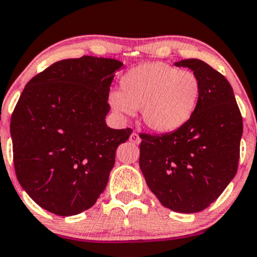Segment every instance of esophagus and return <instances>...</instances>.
Instances as JSON below:
<instances>
[{
  "label": "esophagus",
  "mask_w": 257,
  "mask_h": 257,
  "mask_svg": "<svg viewBox=\"0 0 257 257\" xmlns=\"http://www.w3.org/2000/svg\"><path fill=\"white\" fill-rule=\"evenodd\" d=\"M129 140H131V142H133V144H135V145H139L141 142V139H140V137H139V134H137V133H133V134L131 135V138H129Z\"/></svg>",
  "instance_id": "1"
}]
</instances>
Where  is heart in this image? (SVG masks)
Returning a JSON list of instances; mask_svg holds the SVG:
<instances>
[{
  "mask_svg": "<svg viewBox=\"0 0 257 257\" xmlns=\"http://www.w3.org/2000/svg\"><path fill=\"white\" fill-rule=\"evenodd\" d=\"M201 81L195 73L163 62H148L128 72L120 80V92L107 97L111 109L122 116L142 110L151 131L171 133L183 126L195 112Z\"/></svg>",
  "mask_w": 257,
  "mask_h": 257,
  "instance_id": "b5f03b06",
  "label": "heart"
}]
</instances>
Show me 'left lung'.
<instances>
[{"label": "left lung", "instance_id": "1", "mask_svg": "<svg viewBox=\"0 0 257 257\" xmlns=\"http://www.w3.org/2000/svg\"><path fill=\"white\" fill-rule=\"evenodd\" d=\"M175 66L189 68L200 79L196 110L177 131L142 134L139 164L164 207L196 213L214 202L236 175L243 122L224 75L197 58Z\"/></svg>", "mask_w": 257, "mask_h": 257}]
</instances>
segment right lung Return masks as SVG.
Wrapping results in <instances>:
<instances>
[{"label": "right lung", "instance_id": "right-lung-1", "mask_svg": "<svg viewBox=\"0 0 257 257\" xmlns=\"http://www.w3.org/2000/svg\"><path fill=\"white\" fill-rule=\"evenodd\" d=\"M123 67L113 58H67L25 86L11 120L15 174L46 211L79 214L106 187L117 147L132 134L105 122L111 82Z\"/></svg>", "mask_w": 257, "mask_h": 257}]
</instances>
